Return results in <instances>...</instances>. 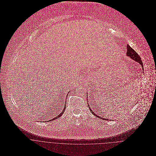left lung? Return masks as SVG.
Listing matches in <instances>:
<instances>
[{
    "label": "left lung",
    "mask_w": 156,
    "mask_h": 156,
    "mask_svg": "<svg viewBox=\"0 0 156 156\" xmlns=\"http://www.w3.org/2000/svg\"><path fill=\"white\" fill-rule=\"evenodd\" d=\"M127 56H129L130 58H131L135 62H138V63L142 66V69L144 70L143 64H142L141 58H140V56H139V55H138V54L133 49L129 44H127ZM89 109H90V111L93 113V114H94L95 116H96L97 117H98L99 118H101V119H106H106L103 118H101L100 116H99V114H96V113H95V112L92 111V109H91L90 108H89ZM107 120H108V119H107Z\"/></svg>",
    "instance_id": "left-lung-1"
}]
</instances>
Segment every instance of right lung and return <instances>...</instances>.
<instances>
[{
  "label": "right lung",
  "instance_id": "obj_1",
  "mask_svg": "<svg viewBox=\"0 0 156 156\" xmlns=\"http://www.w3.org/2000/svg\"><path fill=\"white\" fill-rule=\"evenodd\" d=\"M66 105H65V106H66ZM66 107L64 108V109L62 110V111L60 112V113H59L58 114H56V116H55L54 118H53L51 120H54V119H57V118H59L61 116H62V114H63V113L65 112ZM50 121H51V120H50Z\"/></svg>",
  "mask_w": 156,
  "mask_h": 156
}]
</instances>
